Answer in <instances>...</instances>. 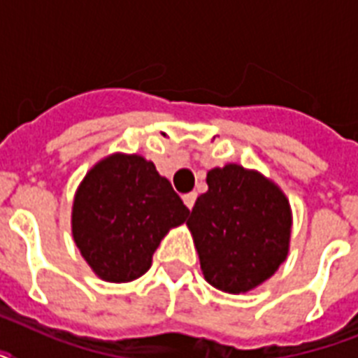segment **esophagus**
I'll return each mask as SVG.
<instances>
[{"label":"esophagus","mask_w":358,"mask_h":358,"mask_svg":"<svg viewBox=\"0 0 358 358\" xmlns=\"http://www.w3.org/2000/svg\"><path fill=\"white\" fill-rule=\"evenodd\" d=\"M182 199H184V204H185V206H187V208H189V210H191V208L195 206L196 193H187V195H184V196H182Z\"/></svg>","instance_id":"34e87169"}]
</instances>
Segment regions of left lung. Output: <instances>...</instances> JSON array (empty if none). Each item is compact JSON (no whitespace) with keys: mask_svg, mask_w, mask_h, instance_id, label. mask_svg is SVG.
<instances>
[{"mask_svg":"<svg viewBox=\"0 0 358 358\" xmlns=\"http://www.w3.org/2000/svg\"><path fill=\"white\" fill-rule=\"evenodd\" d=\"M206 184L187 221L201 269L213 288L245 294L288 256L289 202L275 182L236 163L208 171Z\"/></svg>","mask_w":358,"mask_h":358,"instance_id":"obj_1","label":"left lung"}]
</instances>
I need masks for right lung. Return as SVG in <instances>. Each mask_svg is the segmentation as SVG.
<instances>
[{"label": "right lung", "instance_id": "add662e5", "mask_svg": "<svg viewBox=\"0 0 358 358\" xmlns=\"http://www.w3.org/2000/svg\"><path fill=\"white\" fill-rule=\"evenodd\" d=\"M187 215L154 163L117 152L98 162L76 191L72 236L102 280L129 282L150 269L162 239Z\"/></svg>", "mask_w": 358, "mask_h": 358}]
</instances>
